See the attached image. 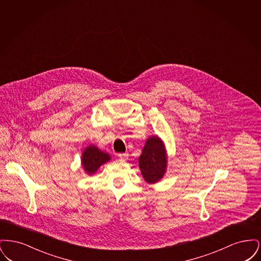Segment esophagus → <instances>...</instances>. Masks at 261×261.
<instances>
[{
    "mask_svg": "<svg viewBox=\"0 0 261 261\" xmlns=\"http://www.w3.org/2000/svg\"><path fill=\"white\" fill-rule=\"evenodd\" d=\"M128 153L127 152H125V153H119L118 154V158L121 160V161H125V160H127L128 159Z\"/></svg>",
    "mask_w": 261,
    "mask_h": 261,
    "instance_id": "esophagus-1",
    "label": "esophagus"
}]
</instances>
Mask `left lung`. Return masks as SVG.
<instances>
[{
    "instance_id": "obj_1",
    "label": "left lung",
    "mask_w": 261,
    "mask_h": 261,
    "mask_svg": "<svg viewBox=\"0 0 261 261\" xmlns=\"http://www.w3.org/2000/svg\"><path fill=\"white\" fill-rule=\"evenodd\" d=\"M139 167L148 184L160 182L167 169V151L164 143L158 135L147 139L139 156Z\"/></svg>"
}]
</instances>
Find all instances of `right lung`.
<instances>
[{"instance_id":"1","label":"right lung","mask_w":261,"mask_h":261,"mask_svg":"<svg viewBox=\"0 0 261 261\" xmlns=\"http://www.w3.org/2000/svg\"><path fill=\"white\" fill-rule=\"evenodd\" d=\"M112 160L111 155L97 147L95 145L87 146L81 156V165L83 170L87 175H94L101 165L110 162Z\"/></svg>"}]
</instances>
